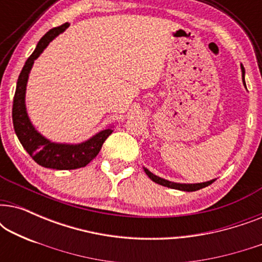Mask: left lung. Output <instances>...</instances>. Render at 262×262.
<instances>
[{"label": "left lung", "mask_w": 262, "mask_h": 262, "mask_svg": "<svg viewBox=\"0 0 262 262\" xmlns=\"http://www.w3.org/2000/svg\"><path fill=\"white\" fill-rule=\"evenodd\" d=\"M242 75L245 76V69H243V68H242ZM245 85H246V83H245ZM144 171H145V174L148 175V177L151 179L154 182H156V184L162 185V186H164V187H168V188L180 189V191H186V192L198 191V189L206 187V186L211 185L214 181V179H213V180H210V181H206V182H200V184H177V182H171V181L164 180V179L160 178V177H156L155 174H152L151 171H149L148 169H146V168H144Z\"/></svg>", "instance_id": "left-lung-1"}]
</instances>
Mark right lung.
Instances as JSON below:
<instances>
[{
    "mask_svg": "<svg viewBox=\"0 0 262 262\" xmlns=\"http://www.w3.org/2000/svg\"><path fill=\"white\" fill-rule=\"evenodd\" d=\"M68 27H69V24L66 23L62 26L52 28L39 40L37 48L28 57L19 75V78H17L12 111L14 130H15V134L24 149L30 154V156L39 166L59 170L76 169V168L87 166L92 160L95 159L101 150L103 142L113 132L112 128L108 127L80 144L53 143L35 130L27 116L25 95H26L27 80L32 66H33L34 60L44 51V49H46V46L50 44V41L66 31Z\"/></svg>",
    "mask_w": 262,
    "mask_h": 262,
    "instance_id": "right-lung-1",
    "label": "right lung"
}]
</instances>
